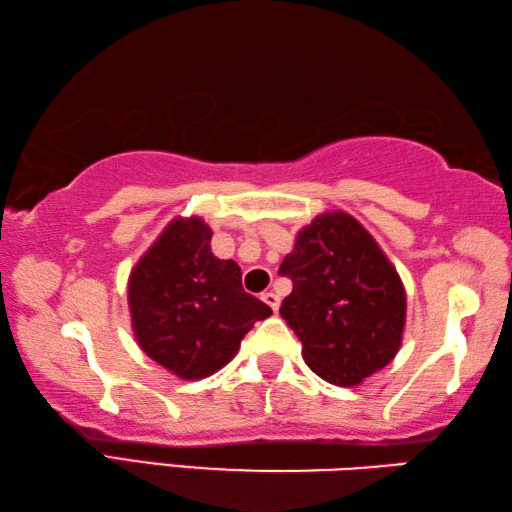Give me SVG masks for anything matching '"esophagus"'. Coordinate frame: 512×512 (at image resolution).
I'll use <instances>...</instances> for the list:
<instances>
[{"label": "esophagus", "instance_id": "34e87169", "mask_svg": "<svg viewBox=\"0 0 512 512\" xmlns=\"http://www.w3.org/2000/svg\"><path fill=\"white\" fill-rule=\"evenodd\" d=\"M267 306H270L274 312L279 310V306H281V299H279V294L276 292H272V290H267V292H263V297H261Z\"/></svg>", "mask_w": 512, "mask_h": 512}]
</instances>
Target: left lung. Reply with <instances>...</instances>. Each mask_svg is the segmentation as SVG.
<instances>
[{
  "label": "left lung",
  "mask_w": 512,
  "mask_h": 512,
  "mask_svg": "<svg viewBox=\"0 0 512 512\" xmlns=\"http://www.w3.org/2000/svg\"><path fill=\"white\" fill-rule=\"evenodd\" d=\"M279 274L292 281L281 317L319 378L355 387L396 357L407 315L405 285L353 215H317L299 231Z\"/></svg>",
  "instance_id": "left-lung-1"
}]
</instances>
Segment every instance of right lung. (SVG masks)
<instances>
[{
	"instance_id": "add662e5",
	"label": "right lung",
	"mask_w": 512,
	"mask_h": 512,
	"mask_svg": "<svg viewBox=\"0 0 512 512\" xmlns=\"http://www.w3.org/2000/svg\"><path fill=\"white\" fill-rule=\"evenodd\" d=\"M202 218H175L134 265L128 306L150 360L182 380H202L238 353L272 308L242 290L240 267L215 258Z\"/></svg>"
}]
</instances>
